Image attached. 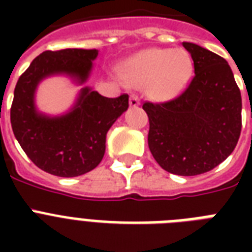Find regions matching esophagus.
Instances as JSON below:
<instances>
[{
  "label": "esophagus",
  "mask_w": 252,
  "mask_h": 252,
  "mask_svg": "<svg viewBox=\"0 0 252 252\" xmlns=\"http://www.w3.org/2000/svg\"><path fill=\"white\" fill-rule=\"evenodd\" d=\"M129 104H130V107H133V108H136V107L140 106V99H138L137 96H136V95H130Z\"/></svg>",
  "instance_id": "1"
}]
</instances>
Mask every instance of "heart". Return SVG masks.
Listing matches in <instances>:
<instances>
[{"instance_id": "b5f03b06", "label": "heart", "mask_w": 252, "mask_h": 252, "mask_svg": "<svg viewBox=\"0 0 252 252\" xmlns=\"http://www.w3.org/2000/svg\"><path fill=\"white\" fill-rule=\"evenodd\" d=\"M192 73L193 61L186 49L149 48L126 61L122 80L130 86H146L157 102H170L186 91Z\"/></svg>"}]
</instances>
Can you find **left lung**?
<instances>
[{
    "label": "left lung",
    "mask_w": 252,
    "mask_h": 252,
    "mask_svg": "<svg viewBox=\"0 0 252 252\" xmlns=\"http://www.w3.org/2000/svg\"><path fill=\"white\" fill-rule=\"evenodd\" d=\"M195 77L179 98L163 104L146 102L148 144L163 170L182 176L211 171L226 159L242 128V98L227 61L183 41Z\"/></svg>",
    "instance_id": "obj_1"
}]
</instances>
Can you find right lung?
I'll use <instances>...</instances> for the list:
<instances>
[{"label": "right lung", "instance_id": "1", "mask_svg": "<svg viewBox=\"0 0 252 252\" xmlns=\"http://www.w3.org/2000/svg\"><path fill=\"white\" fill-rule=\"evenodd\" d=\"M96 57V49L47 51L17 82L10 110L14 136L27 157L52 175L72 178L94 170L106 152L107 132L128 110L126 94L106 98L85 86ZM55 75L68 76L84 87L68 111L49 115L37 108L36 91L43 80Z\"/></svg>", "mask_w": 252, "mask_h": 252}]
</instances>
